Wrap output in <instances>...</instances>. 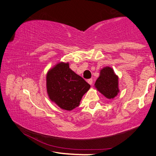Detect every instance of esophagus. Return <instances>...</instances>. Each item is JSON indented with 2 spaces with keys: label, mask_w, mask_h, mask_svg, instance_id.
<instances>
[{
  "label": "esophagus",
  "mask_w": 156,
  "mask_h": 156,
  "mask_svg": "<svg viewBox=\"0 0 156 156\" xmlns=\"http://www.w3.org/2000/svg\"><path fill=\"white\" fill-rule=\"evenodd\" d=\"M87 82H88V83H89V84H92V83H93V79H92V78L88 79Z\"/></svg>",
  "instance_id": "obj_1"
}]
</instances>
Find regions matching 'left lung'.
<instances>
[{"mask_svg": "<svg viewBox=\"0 0 156 156\" xmlns=\"http://www.w3.org/2000/svg\"><path fill=\"white\" fill-rule=\"evenodd\" d=\"M96 87L107 98H113L118 94V77L112 68L105 67L100 72V76L95 83Z\"/></svg>", "mask_w": 156, "mask_h": 156, "instance_id": "obj_1", "label": "left lung"}]
</instances>
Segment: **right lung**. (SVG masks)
<instances>
[{
	"mask_svg": "<svg viewBox=\"0 0 156 156\" xmlns=\"http://www.w3.org/2000/svg\"><path fill=\"white\" fill-rule=\"evenodd\" d=\"M90 85L69 69L68 63L60 62L47 75L49 98L62 109L71 111L78 107Z\"/></svg>",
	"mask_w": 156,
	"mask_h": 156,
	"instance_id": "obj_1",
	"label": "right lung"
}]
</instances>
